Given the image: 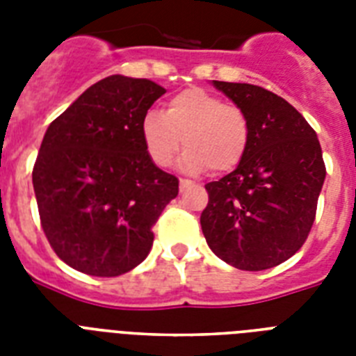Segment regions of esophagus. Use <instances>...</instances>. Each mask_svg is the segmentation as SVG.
<instances>
[{
    "label": "esophagus",
    "mask_w": 356,
    "mask_h": 356,
    "mask_svg": "<svg viewBox=\"0 0 356 356\" xmlns=\"http://www.w3.org/2000/svg\"><path fill=\"white\" fill-rule=\"evenodd\" d=\"M179 186H181V190H186V188H192V186H194V183H192V181H188V179H181V181H179Z\"/></svg>",
    "instance_id": "1"
}]
</instances>
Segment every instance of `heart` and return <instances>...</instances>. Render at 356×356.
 <instances>
[{"instance_id":"1","label":"heart","mask_w":356,"mask_h":356,"mask_svg":"<svg viewBox=\"0 0 356 356\" xmlns=\"http://www.w3.org/2000/svg\"><path fill=\"white\" fill-rule=\"evenodd\" d=\"M140 134L155 166H170L184 144V172L201 173L211 168L214 173H227L248 151L249 122L238 105L203 88H186L168 102L164 114H145Z\"/></svg>"}]
</instances>
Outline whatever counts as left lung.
Masks as SVG:
<instances>
[{
  "mask_svg": "<svg viewBox=\"0 0 356 356\" xmlns=\"http://www.w3.org/2000/svg\"><path fill=\"white\" fill-rule=\"evenodd\" d=\"M249 122V144L236 170L205 184L201 229L216 257L260 271L298 253L309 236L325 181L320 140L309 122L273 92L212 81Z\"/></svg>",
  "mask_w": 356,
  "mask_h": 356,
  "instance_id": "8db88e82",
  "label": "left lung"
}]
</instances>
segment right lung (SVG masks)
Segmentation results:
<instances>
[{"label":"right lung","mask_w":356,"mask_h":356,"mask_svg":"<svg viewBox=\"0 0 356 356\" xmlns=\"http://www.w3.org/2000/svg\"><path fill=\"white\" fill-rule=\"evenodd\" d=\"M166 90L111 75L47 127L33 168L36 205L60 260L94 277L127 273L149 254L153 225L179 179L147 155L140 123Z\"/></svg>","instance_id":"add662e5"}]
</instances>
